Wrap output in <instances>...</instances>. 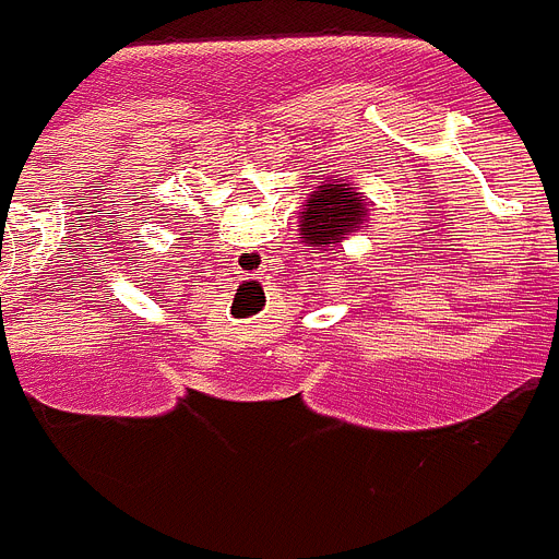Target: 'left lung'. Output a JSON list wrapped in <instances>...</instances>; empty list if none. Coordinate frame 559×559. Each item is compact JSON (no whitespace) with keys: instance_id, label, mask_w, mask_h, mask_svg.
<instances>
[{"instance_id":"1","label":"left lung","mask_w":559,"mask_h":559,"mask_svg":"<svg viewBox=\"0 0 559 559\" xmlns=\"http://www.w3.org/2000/svg\"><path fill=\"white\" fill-rule=\"evenodd\" d=\"M366 215L369 209L356 193V187L334 178L331 183L322 181L319 190L309 193L297 228L304 234V243H309L312 250H328V247H344L347 237L369 228Z\"/></svg>"}]
</instances>
